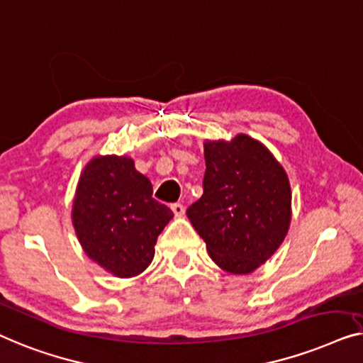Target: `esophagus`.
<instances>
[{
	"label": "esophagus",
	"instance_id": "esophagus-1",
	"mask_svg": "<svg viewBox=\"0 0 363 363\" xmlns=\"http://www.w3.org/2000/svg\"><path fill=\"white\" fill-rule=\"evenodd\" d=\"M171 208H172V212H174L176 217H182L184 212H186V208H184V206H182V203H179V202L172 203Z\"/></svg>",
	"mask_w": 363,
	"mask_h": 363
}]
</instances>
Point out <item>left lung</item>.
<instances>
[{"mask_svg": "<svg viewBox=\"0 0 363 363\" xmlns=\"http://www.w3.org/2000/svg\"><path fill=\"white\" fill-rule=\"evenodd\" d=\"M202 197L187 217L222 269L247 274L277 252L291 222V187L281 164L253 138L203 145Z\"/></svg>", "mask_w": 363, "mask_h": 363, "instance_id": "left-lung-1", "label": "left lung"}]
</instances>
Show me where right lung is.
Here are the masks:
<instances>
[{
  "label": "right lung",
  "mask_w": 363,
  "mask_h": 363,
  "mask_svg": "<svg viewBox=\"0 0 363 363\" xmlns=\"http://www.w3.org/2000/svg\"><path fill=\"white\" fill-rule=\"evenodd\" d=\"M174 213L152 199V186L125 156H99L82 172L72 222L89 257L115 277L145 272L157 235Z\"/></svg>",
  "instance_id": "right-lung-1"
}]
</instances>
